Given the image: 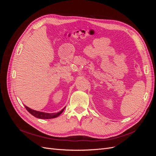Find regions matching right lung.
Here are the masks:
<instances>
[{"instance_id":"right-lung-1","label":"right lung","mask_w":156,"mask_h":156,"mask_svg":"<svg viewBox=\"0 0 156 156\" xmlns=\"http://www.w3.org/2000/svg\"><path fill=\"white\" fill-rule=\"evenodd\" d=\"M26 109L29 111L32 115L35 116L36 118H37V119H55V118H56L59 115H61L64 110L65 109V107L63 108V109L61 110L60 112L57 113H48V112H40V111H37L31 109L30 108L28 107L27 106L25 105Z\"/></svg>"}]
</instances>
